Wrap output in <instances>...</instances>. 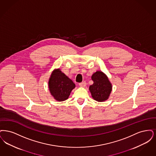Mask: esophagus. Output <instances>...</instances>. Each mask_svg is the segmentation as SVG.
Returning a JSON list of instances; mask_svg holds the SVG:
<instances>
[{"instance_id": "34e87169", "label": "esophagus", "mask_w": 156, "mask_h": 156, "mask_svg": "<svg viewBox=\"0 0 156 156\" xmlns=\"http://www.w3.org/2000/svg\"><path fill=\"white\" fill-rule=\"evenodd\" d=\"M79 86L81 87H84L86 86V81H83L79 83Z\"/></svg>"}]
</instances>
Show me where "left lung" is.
Returning <instances> with one entry per match:
<instances>
[{
    "label": "left lung",
    "instance_id": "1",
    "mask_svg": "<svg viewBox=\"0 0 156 156\" xmlns=\"http://www.w3.org/2000/svg\"><path fill=\"white\" fill-rule=\"evenodd\" d=\"M93 84L89 87L94 100L102 102L107 100L112 91V84L108 77L101 71H97L91 76Z\"/></svg>",
    "mask_w": 156,
    "mask_h": 156
}]
</instances>
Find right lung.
<instances>
[{
    "instance_id": "1",
    "label": "right lung",
    "mask_w": 156,
    "mask_h": 156,
    "mask_svg": "<svg viewBox=\"0 0 156 156\" xmlns=\"http://www.w3.org/2000/svg\"><path fill=\"white\" fill-rule=\"evenodd\" d=\"M48 86L51 95L58 101L67 100L72 90L75 88V83L62 73L59 69L52 72Z\"/></svg>"
}]
</instances>
